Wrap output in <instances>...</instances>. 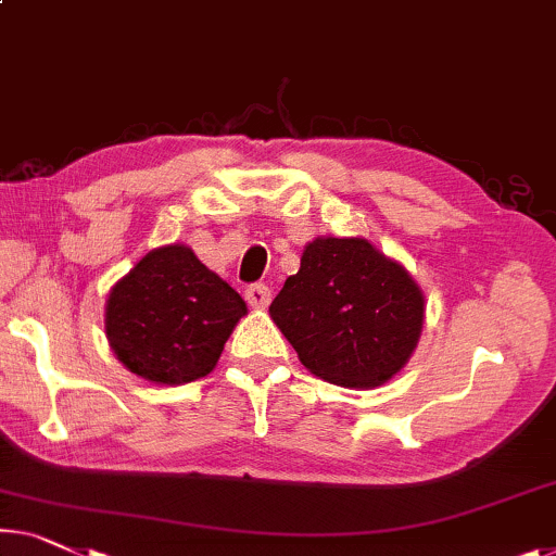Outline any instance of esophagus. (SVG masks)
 Instances as JSON below:
<instances>
[{
  "instance_id": "1",
  "label": "esophagus",
  "mask_w": 556,
  "mask_h": 556,
  "mask_svg": "<svg viewBox=\"0 0 556 556\" xmlns=\"http://www.w3.org/2000/svg\"><path fill=\"white\" fill-rule=\"evenodd\" d=\"M244 296H247V302L254 306V309H264V306L271 302V289L267 285H252V287H247Z\"/></svg>"
}]
</instances>
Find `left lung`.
Instances as JSON below:
<instances>
[{"label":"left lung","instance_id":"left-lung-1","mask_svg":"<svg viewBox=\"0 0 556 556\" xmlns=\"http://www.w3.org/2000/svg\"><path fill=\"white\" fill-rule=\"evenodd\" d=\"M269 314L312 375L342 387H379L419 342L425 296L407 269L367 239H314Z\"/></svg>","mask_w":556,"mask_h":556}]
</instances>
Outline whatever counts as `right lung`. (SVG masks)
<instances>
[{
    "label": "right lung",
    "instance_id": "1",
    "mask_svg": "<svg viewBox=\"0 0 556 556\" xmlns=\"http://www.w3.org/2000/svg\"><path fill=\"white\" fill-rule=\"evenodd\" d=\"M247 304L189 247H160L114 285L106 339L129 371L154 384L206 377Z\"/></svg>",
    "mask_w": 556,
    "mask_h": 556
}]
</instances>
